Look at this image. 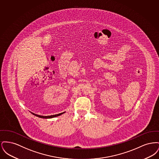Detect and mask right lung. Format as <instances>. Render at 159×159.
Here are the masks:
<instances>
[{
  "label": "right lung",
  "instance_id": "1",
  "mask_svg": "<svg viewBox=\"0 0 159 159\" xmlns=\"http://www.w3.org/2000/svg\"><path fill=\"white\" fill-rule=\"evenodd\" d=\"M64 113H62L58 114H55V115H51V116H40V115H38V114H36L32 113L33 115L39 117H40V118H44V119H49V118H52V117H57V116H58L61 114H63Z\"/></svg>",
  "mask_w": 159,
  "mask_h": 159
}]
</instances>
